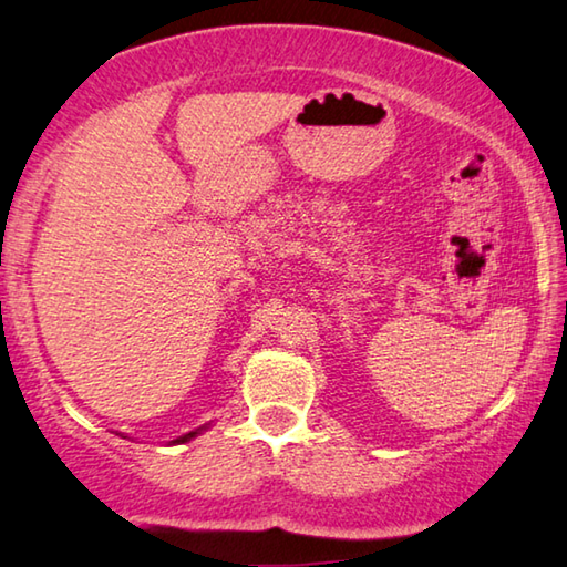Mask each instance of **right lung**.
I'll use <instances>...</instances> for the list:
<instances>
[{
	"mask_svg": "<svg viewBox=\"0 0 567 567\" xmlns=\"http://www.w3.org/2000/svg\"><path fill=\"white\" fill-rule=\"evenodd\" d=\"M209 425H203V427H197V430H192V433H187V435H182V437H177V440H172V443H187V440H192V437H197L199 433H203V430H207Z\"/></svg>",
	"mask_w": 567,
	"mask_h": 567,
	"instance_id": "1",
	"label": "right lung"
}]
</instances>
